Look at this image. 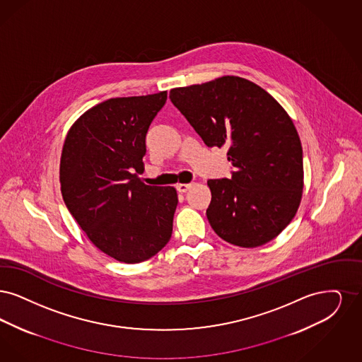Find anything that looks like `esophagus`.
Returning <instances> with one entry per match:
<instances>
[{"label":"esophagus","instance_id":"34e87169","mask_svg":"<svg viewBox=\"0 0 362 362\" xmlns=\"http://www.w3.org/2000/svg\"><path fill=\"white\" fill-rule=\"evenodd\" d=\"M190 187H192V184H177V190L180 192V193H185L187 190H189L190 189Z\"/></svg>","mask_w":362,"mask_h":362}]
</instances>
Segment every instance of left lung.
I'll use <instances>...</instances> for the list:
<instances>
[{"instance_id": "1", "label": "left lung", "mask_w": 362, "mask_h": 362, "mask_svg": "<svg viewBox=\"0 0 362 362\" xmlns=\"http://www.w3.org/2000/svg\"><path fill=\"white\" fill-rule=\"evenodd\" d=\"M169 97L208 147L228 148L231 177L208 180L214 231L240 247L274 239L296 215L303 190V148L288 113L234 76L175 88Z\"/></svg>"}]
</instances>
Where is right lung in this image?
Returning <instances> with one entry per match:
<instances>
[{"label":"right lung","mask_w":362,"mask_h":362,"mask_svg":"<svg viewBox=\"0 0 362 362\" xmlns=\"http://www.w3.org/2000/svg\"><path fill=\"white\" fill-rule=\"evenodd\" d=\"M168 92L110 98L70 128L61 158L63 200L95 247L138 264L162 250L173 231V187L141 181L146 135Z\"/></svg>","instance_id":"1"}]
</instances>
